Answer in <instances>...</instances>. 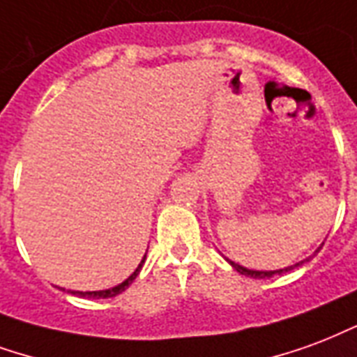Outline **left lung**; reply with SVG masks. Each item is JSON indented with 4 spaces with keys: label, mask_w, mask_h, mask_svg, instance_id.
<instances>
[{
    "label": "left lung",
    "mask_w": 357,
    "mask_h": 357,
    "mask_svg": "<svg viewBox=\"0 0 357 357\" xmlns=\"http://www.w3.org/2000/svg\"><path fill=\"white\" fill-rule=\"evenodd\" d=\"M319 250H321V245H319L318 250H316V252H314L312 255H310V257H306V259L299 261V263H295V265H291V266H286V268H278V271H252V268H245V266L238 265V263H234V261H231V259H227V261L231 263V266H232V268H234V271H236V273L244 274V276H250V278H271V276H274V274L287 273V271H293L295 266H301V265H303V263H306V261H310L314 257V255H316V253L319 252Z\"/></svg>",
    "instance_id": "8db88e82"
}]
</instances>
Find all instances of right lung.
Masks as SVG:
<instances>
[{"instance_id":"1","label":"right lung","mask_w":357,"mask_h":357,"mask_svg":"<svg viewBox=\"0 0 357 357\" xmlns=\"http://www.w3.org/2000/svg\"><path fill=\"white\" fill-rule=\"evenodd\" d=\"M144 263H145V255H144V259H142V263L138 265V268H136V271H134V273H132L125 282H121L119 286L109 287V289H102V291H70V293L71 295H81V297H92V299H107V297H115V295L123 293L126 287L130 286L132 282H134V278H136V276L139 274V271H142Z\"/></svg>"}]
</instances>
